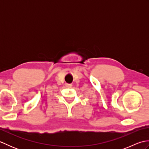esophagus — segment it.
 Instances as JSON below:
<instances>
[{
	"label": "esophagus",
	"instance_id": "1",
	"mask_svg": "<svg viewBox=\"0 0 149 149\" xmlns=\"http://www.w3.org/2000/svg\"><path fill=\"white\" fill-rule=\"evenodd\" d=\"M68 86H70V84H68Z\"/></svg>",
	"mask_w": 149,
	"mask_h": 149
}]
</instances>
